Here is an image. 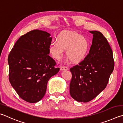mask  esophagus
Instances as JSON below:
<instances>
[{
    "label": "esophagus",
    "instance_id": "esophagus-1",
    "mask_svg": "<svg viewBox=\"0 0 123 123\" xmlns=\"http://www.w3.org/2000/svg\"><path fill=\"white\" fill-rule=\"evenodd\" d=\"M60 69H61V70L62 71L67 70L68 69V68L67 67H66V66H61V68H60Z\"/></svg>",
    "mask_w": 123,
    "mask_h": 123
}]
</instances>
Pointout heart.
I'll use <instances>...</instances> for the list:
<instances>
[{
  "label": "heart",
  "instance_id": "heart-1",
  "mask_svg": "<svg viewBox=\"0 0 123 123\" xmlns=\"http://www.w3.org/2000/svg\"><path fill=\"white\" fill-rule=\"evenodd\" d=\"M90 49V42L86 37L75 32L68 31L58 37L57 41H53L49 46V52L56 60H60L66 49V54L74 63L82 61Z\"/></svg>",
  "mask_w": 123,
  "mask_h": 123
}]
</instances>
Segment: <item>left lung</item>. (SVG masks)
I'll list each match as a JSON object with an SVG mask.
<instances>
[{"instance_id":"left-lung-1","label":"left lung","mask_w":123,"mask_h":123,"mask_svg":"<svg viewBox=\"0 0 123 123\" xmlns=\"http://www.w3.org/2000/svg\"><path fill=\"white\" fill-rule=\"evenodd\" d=\"M89 32L93 34V39L89 54L70 69V94L80 102H88L101 92L114 69L112 50L106 39L99 31Z\"/></svg>"}]
</instances>
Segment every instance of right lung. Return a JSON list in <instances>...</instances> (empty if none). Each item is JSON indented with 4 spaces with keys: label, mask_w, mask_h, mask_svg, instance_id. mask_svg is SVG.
Masks as SVG:
<instances>
[{
    "label": "right lung",
    "mask_w": 123,
    "mask_h": 123,
    "mask_svg": "<svg viewBox=\"0 0 123 123\" xmlns=\"http://www.w3.org/2000/svg\"><path fill=\"white\" fill-rule=\"evenodd\" d=\"M50 36L45 31H31L17 40L8 55L11 86L20 97L31 103L43 97L49 80L60 70L49 55Z\"/></svg>",
    "instance_id": "right-lung-1"
}]
</instances>
